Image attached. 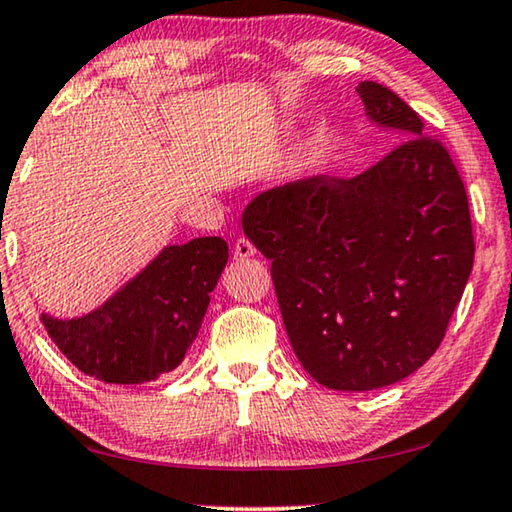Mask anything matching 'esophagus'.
<instances>
[{
	"label": "esophagus",
	"mask_w": 512,
	"mask_h": 512,
	"mask_svg": "<svg viewBox=\"0 0 512 512\" xmlns=\"http://www.w3.org/2000/svg\"><path fill=\"white\" fill-rule=\"evenodd\" d=\"M255 255V246L248 239H236L234 241V259L236 262H243V259Z\"/></svg>",
	"instance_id": "1"
}]
</instances>
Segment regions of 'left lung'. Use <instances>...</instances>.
I'll return each mask as SVG.
<instances>
[{
    "instance_id": "1",
    "label": "left lung",
    "mask_w": 512,
    "mask_h": 512,
    "mask_svg": "<svg viewBox=\"0 0 512 512\" xmlns=\"http://www.w3.org/2000/svg\"><path fill=\"white\" fill-rule=\"evenodd\" d=\"M368 117L404 135L352 179L312 177L257 195L243 232L266 259L308 375L333 391L395 384L437 352L474 266L460 172L418 114L377 82Z\"/></svg>"
}]
</instances>
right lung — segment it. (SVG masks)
Instances as JSON below:
<instances>
[{
  "instance_id": "right-lung-1",
  "label": "right lung",
  "mask_w": 512,
  "mask_h": 512,
  "mask_svg": "<svg viewBox=\"0 0 512 512\" xmlns=\"http://www.w3.org/2000/svg\"><path fill=\"white\" fill-rule=\"evenodd\" d=\"M227 243L202 236L167 246L101 308L78 319L41 315L59 352L105 384H144L183 361L200 331Z\"/></svg>"
}]
</instances>
